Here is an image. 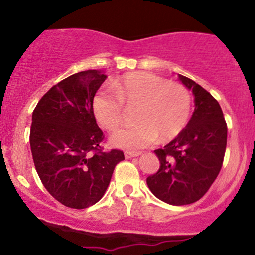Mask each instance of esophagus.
Masks as SVG:
<instances>
[{
	"mask_svg": "<svg viewBox=\"0 0 255 255\" xmlns=\"http://www.w3.org/2000/svg\"><path fill=\"white\" fill-rule=\"evenodd\" d=\"M140 154H141V152H125L126 159H130V158L139 157Z\"/></svg>",
	"mask_w": 255,
	"mask_h": 255,
	"instance_id": "esophagus-1",
	"label": "esophagus"
}]
</instances>
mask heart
Instances as JSON below:
<instances>
[{
  "mask_svg": "<svg viewBox=\"0 0 255 255\" xmlns=\"http://www.w3.org/2000/svg\"><path fill=\"white\" fill-rule=\"evenodd\" d=\"M113 90L99 91L92 102L98 124L107 130L122 125L126 110L135 109L136 126L115 131L110 144L122 150L147 147L159 136L169 140L177 136L188 124L192 97L183 85L146 72L126 74L113 84Z\"/></svg>",
  "mask_w": 255,
  "mask_h": 255,
  "instance_id": "1",
  "label": "heart"
}]
</instances>
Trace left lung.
I'll return each mask as SVG.
<instances>
[{"instance_id": "1", "label": "left lung", "mask_w": 255, "mask_h": 255, "mask_svg": "<svg viewBox=\"0 0 255 255\" xmlns=\"http://www.w3.org/2000/svg\"><path fill=\"white\" fill-rule=\"evenodd\" d=\"M178 79L194 96V111L184 129L163 148L154 150L160 166L147 177L148 188L166 204L188 205L209 191L221 171L228 128L221 105L192 79Z\"/></svg>"}]
</instances>
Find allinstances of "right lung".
Returning a JSON list of instances; mask_svg holds the SVG:
<instances>
[{"instance_id":"right-lung-1","label":"right lung","mask_w":255,"mask_h":255,"mask_svg":"<svg viewBox=\"0 0 255 255\" xmlns=\"http://www.w3.org/2000/svg\"><path fill=\"white\" fill-rule=\"evenodd\" d=\"M103 71H84L52 86L32 114L30 145L40 181L50 194L72 209H86L102 199L124 152H102L103 131L92 109L104 83Z\"/></svg>"}]
</instances>
